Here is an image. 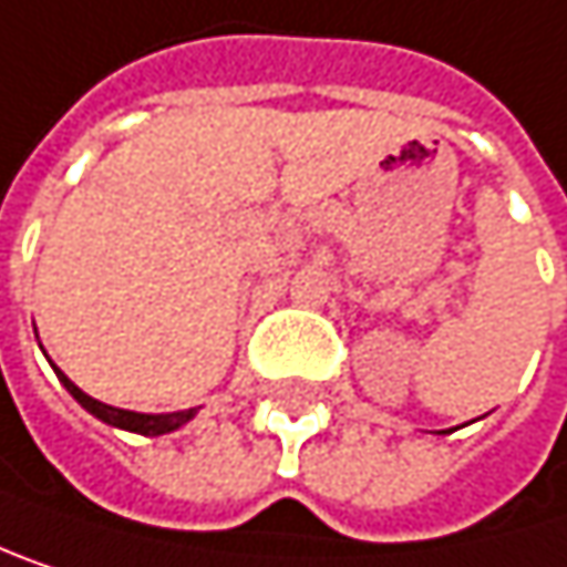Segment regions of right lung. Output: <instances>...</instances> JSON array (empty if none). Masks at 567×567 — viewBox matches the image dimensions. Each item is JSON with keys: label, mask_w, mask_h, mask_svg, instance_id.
<instances>
[{"label": "right lung", "mask_w": 567, "mask_h": 567, "mask_svg": "<svg viewBox=\"0 0 567 567\" xmlns=\"http://www.w3.org/2000/svg\"><path fill=\"white\" fill-rule=\"evenodd\" d=\"M52 363V360H49ZM52 370H55V377H59V383L72 393V400L82 406V410H89L95 420H102L105 425H115V429H125V432H138V435H164V432H174V429H181L184 423H190L194 416H197V410H181V413H132V410H118V406H109V403H102V400H95V396H89V393H82L55 363H52Z\"/></svg>", "instance_id": "right-lung-1"}]
</instances>
